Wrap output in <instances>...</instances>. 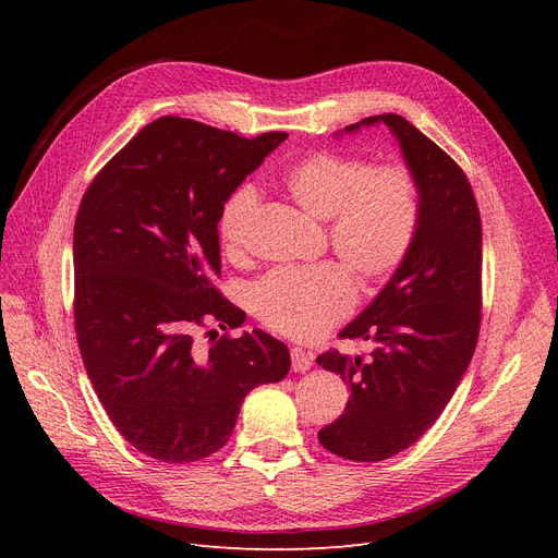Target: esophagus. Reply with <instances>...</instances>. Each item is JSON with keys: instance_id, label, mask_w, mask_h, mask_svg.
<instances>
[{"instance_id": "34e87169", "label": "esophagus", "mask_w": 558, "mask_h": 558, "mask_svg": "<svg viewBox=\"0 0 558 558\" xmlns=\"http://www.w3.org/2000/svg\"><path fill=\"white\" fill-rule=\"evenodd\" d=\"M312 366V357L310 353H305L303 348H291V368L294 373H305Z\"/></svg>"}]
</instances>
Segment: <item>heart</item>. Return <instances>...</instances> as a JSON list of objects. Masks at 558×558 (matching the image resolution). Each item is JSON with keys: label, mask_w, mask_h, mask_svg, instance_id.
<instances>
[{"label": "heart", "mask_w": 558, "mask_h": 558, "mask_svg": "<svg viewBox=\"0 0 558 558\" xmlns=\"http://www.w3.org/2000/svg\"><path fill=\"white\" fill-rule=\"evenodd\" d=\"M282 185L299 208L328 221L332 251L364 282L389 278L414 244L421 221V190L412 169L400 162L375 165L318 151L282 175ZM257 192L234 190L219 215V234L230 255H242ZM357 299V287L341 264L326 262L303 269H278L262 278L251 305L269 330L291 339H314L332 328Z\"/></svg>", "instance_id": "heart-1"}]
</instances>
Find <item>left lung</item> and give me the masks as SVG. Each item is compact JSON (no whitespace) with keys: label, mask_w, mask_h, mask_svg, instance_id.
I'll return each mask as SVG.
<instances>
[{"label":"left lung","mask_w":558,"mask_h":558,"mask_svg":"<svg viewBox=\"0 0 558 558\" xmlns=\"http://www.w3.org/2000/svg\"><path fill=\"white\" fill-rule=\"evenodd\" d=\"M387 124L421 190L412 248L375 301L339 337L371 341L364 355L328 350L316 364L350 387L343 414L318 441L350 461H385L441 416L473 360L482 320V219L463 169L404 117L387 112L345 126Z\"/></svg>","instance_id":"obj_1"}]
</instances>
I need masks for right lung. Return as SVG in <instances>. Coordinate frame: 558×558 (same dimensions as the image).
I'll list each match as a JSON object with an SVG mask.
<instances>
[{
  "mask_svg": "<svg viewBox=\"0 0 558 558\" xmlns=\"http://www.w3.org/2000/svg\"><path fill=\"white\" fill-rule=\"evenodd\" d=\"M284 140L167 114L112 156L81 198L78 350L112 425L146 457H210L228 444L246 393L289 373L287 345L264 330L223 335L208 350L194 341L210 320L221 330L244 324L213 284L217 223L230 194Z\"/></svg>",
  "mask_w": 558,
  "mask_h": 558,
  "instance_id": "add662e5",
  "label": "right lung"
}]
</instances>
